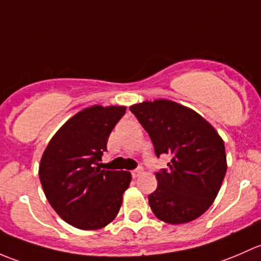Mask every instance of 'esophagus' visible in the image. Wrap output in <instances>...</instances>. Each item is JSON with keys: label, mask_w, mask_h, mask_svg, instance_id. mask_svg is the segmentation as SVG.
Segmentation results:
<instances>
[{"label": "esophagus", "mask_w": 261, "mask_h": 261, "mask_svg": "<svg viewBox=\"0 0 261 261\" xmlns=\"http://www.w3.org/2000/svg\"><path fill=\"white\" fill-rule=\"evenodd\" d=\"M142 172H143V171H142L141 168H139V170L132 171V177H133V178H138V177L142 174Z\"/></svg>", "instance_id": "obj_1"}]
</instances>
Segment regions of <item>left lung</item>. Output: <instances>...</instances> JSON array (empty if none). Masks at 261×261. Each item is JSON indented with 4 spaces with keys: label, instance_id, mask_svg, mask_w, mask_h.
Masks as SVG:
<instances>
[{
    "label": "left lung",
    "instance_id": "8db88e82",
    "mask_svg": "<svg viewBox=\"0 0 261 261\" xmlns=\"http://www.w3.org/2000/svg\"><path fill=\"white\" fill-rule=\"evenodd\" d=\"M129 109L148 132L155 154L172 157L170 170L155 173L158 187L148 196L153 214L171 225L193 221L214 203L224 181V141L197 112L173 100H146Z\"/></svg>",
    "mask_w": 261,
    "mask_h": 261
}]
</instances>
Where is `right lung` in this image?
<instances>
[{
	"label": "right lung",
	"instance_id": "add662e5",
	"mask_svg": "<svg viewBox=\"0 0 261 261\" xmlns=\"http://www.w3.org/2000/svg\"><path fill=\"white\" fill-rule=\"evenodd\" d=\"M127 107L95 104L72 115L42 153L39 176L45 196L65 222L99 230L115 219L129 187L127 171L100 170L108 137Z\"/></svg>",
	"mask_w": 261,
	"mask_h": 261
}]
</instances>
